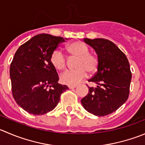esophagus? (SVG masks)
<instances>
[{
    "mask_svg": "<svg viewBox=\"0 0 145 145\" xmlns=\"http://www.w3.org/2000/svg\"><path fill=\"white\" fill-rule=\"evenodd\" d=\"M76 87V86H69V88L70 89H72V88H75Z\"/></svg>",
    "mask_w": 145,
    "mask_h": 145,
    "instance_id": "34e87169",
    "label": "esophagus"
}]
</instances>
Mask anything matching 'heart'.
<instances>
[{
  "mask_svg": "<svg viewBox=\"0 0 145 145\" xmlns=\"http://www.w3.org/2000/svg\"><path fill=\"white\" fill-rule=\"evenodd\" d=\"M70 57L76 58L74 67L75 70L67 71L60 76L62 84L68 86H75L87 76V72L93 74L99 66V60L95 54L89 53L88 46L81 42H74L66 47ZM50 62L54 69L62 71L67 67V59L60 51L56 50L50 57Z\"/></svg>",
  "mask_w": 145,
  "mask_h": 145,
  "instance_id": "b5f03b06",
  "label": "heart"
}]
</instances>
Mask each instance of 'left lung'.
<instances>
[{"label": "left lung", "mask_w": 145, "mask_h": 145, "mask_svg": "<svg viewBox=\"0 0 145 145\" xmlns=\"http://www.w3.org/2000/svg\"><path fill=\"white\" fill-rule=\"evenodd\" d=\"M98 54L99 66L97 72L88 80L97 84L88 87V93L81 99L88 113L105 116L117 110L127 100L132 73L125 54L113 42L97 38L84 40Z\"/></svg>", "instance_id": "1"}]
</instances>
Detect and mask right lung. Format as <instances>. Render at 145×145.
I'll list each match as a JSON object with an SVG mask.
<instances>
[{
  "mask_svg": "<svg viewBox=\"0 0 145 145\" xmlns=\"http://www.w3.org/2000/svg\"><path fill=\"white\" fill-rule=\"evenodd\" d=\"M64 42L61 37L40 34L15 52L10 67L12 95L29 113L40 116L52 110L69 89L58 84V74L50 62L52 54Z\"/></svg>",
  "mask_w": 145,
  "mask_h": 145,
  "instance_id": "add662e5",
  "label": "right lung"
}]
</instances>
